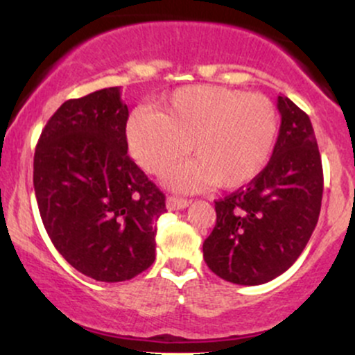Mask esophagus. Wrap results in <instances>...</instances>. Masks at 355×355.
<instances>
[{
  "mask_svg": "<svg viewBox=\"0 0 355 355\" xmlns=\"http://www.w3.org/2000/svg\"><path fill=\"white\" fill-rule=\"evenodd\" d=\"M189 205H190V200H187V198H180V197L166 198V209L168 210H182V209H187Z\"/></svg>",
  "mask_w": 355,
  "mask_h": 355,
  "instance_id": "1",
  "label": "esophagus"
}]
</instances>
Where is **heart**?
I'll return each mask as SVG.
<instances>
[{
    "mask_svg": "<svg viewBox=\"0 0 355 355\" xmlns=\"http://www.w3.org/2000/svg\"><path fill=\"white\" fill-rule=\"evenodd\" d=\"M277 133L279 113L267 96L217 85L175 89L157 112L137 110L126 123L130 152L150 173L195 155L166 177L178 190L245 185L266 168Z\"/></svg>",
    "mask_w": 355,
    "mask_h": 355,
    "instance_id": "obj_1",
    "label": "heart"
}]
</instances>
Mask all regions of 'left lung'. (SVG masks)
<instances>
[{"mask_svg":"<svg viewBox=\"0 0 355 355\" xmlns=\"http://www.w3.org/2000/svg\"><path fill=\"white\" fill-rule=\"evenodd\" d=\"M270 162L247 187L215 202L203 259L227 282L260 285L284 274L307 245L320 214L324 173L311 118L287 96Z\"/></svg>","mask_w":355,"mask_h":355,"instance_id":"left-lung-1","label":"left lung"}]
</instances>
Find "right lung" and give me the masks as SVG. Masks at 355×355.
Segmentation results:
<instances>
[{"label":"right lung","instance_id":"right-lung-1","mask_svg":"<svg viewBox=\"0 0 355 355\" xmlns=\"http://www.w3.org/2000/svg\"><path fill=\"white\" fill-rule=\"evenodd\" d=\"M120 87L64 101L35 150L33 185L53 245L76 270L123 282L155 260L165 195L126 155Z\"/></svg>","mask_w":355,"mask_h":355}]
</instances>
